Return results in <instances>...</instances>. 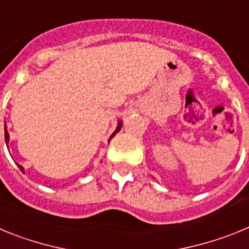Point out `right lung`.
<instances>
[{"label": "right lung", "instance_id": "1", "mask_svg": "<svg viewBox=\"0 0 249 249\" xmlns=\"http://www.w3.org/2000/svg\"><path fill=\"white\" fill-rule=\"evenodd\" d=\"M121 127H122V122H121V121H120V122H118L117 128H116V131H114L113 133H112V135H111V137H109L108 142H109V141L112 140V137H113V136L116 135V133H117V132H120ZM4 141H6V144H7V143H8V141H10V135H8V132H7V126H6V123H4ZM18 167H19V169H21L22 172H25V168H23V167L19 166V164H18Z\"/></svg>", "mask_w": 249, "mask_h": 249}]
</instances>
